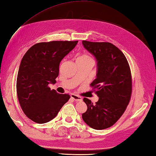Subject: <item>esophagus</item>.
Segmentation results:
<instances>
[{
    "label": "esophagus",
    "mask_w": 156,
    "mask_h": 156,
    "mask_svg": "<svg viewBox=\"0 0 156 156\" xmlns=\"http://www.w3.org/2000/svg\"><path fill=\"white\" fill-rule=\"evenodd\" d=\"M71 98H72L73 100H74L76 101H81L82 100H83V99H82L81 97H80V96H78L77 95H75V94L71 95Z\"/></svg>",
    "instance_id": "34e87169"
}]
</instances>
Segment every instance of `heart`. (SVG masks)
Returning <instances> with one entry per match:
<instances>
[{
  "label": "heart",
  "instance_id": "obj_1",
  "mask_svg": "<svg viewBox=\"0 0 156 156\" xmlns=\"http://www.w3.org/2000/svg\"><path fill=\"white\" fill-rule=\"evenodd\" d=\"M78 59H81V60H84V61H92V59L90 58V56H89L88 55H82L81 56L78 58Z\"/></svg>",
  "mask_w": 156,
  "mask_h": 156
}]
</instances>
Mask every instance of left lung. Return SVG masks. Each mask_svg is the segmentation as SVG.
I'll return each mask as SVG.
<instances>
[{"label":"left lung","instance_id":"left-lung-1","mask_svg":"<svg viewBox=\"0 0 156 156\" xmlns=\"http://www.w3.org/2000/svg\"><path fill=\"white\" fill-rule=\"evenodd\" d=\"M83 44L98 62L97 78L90 86L99 100L94 104L84 98L87 110L82 117L93 129H106L117 122L129 102L132 89L129 66L123 53L111 43L83 41Z\"/></svg>","mask_w":156,"mask_h":156}]
</instances>
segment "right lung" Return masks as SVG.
I'll return each mask as SVG.
<instances>
[{
	"label": "right lung",
	"mask_w": 156,
	"mask_h": 156,
	"mask_svg": "<svg viewBox=\"0 0 156 156\" xmlns=\"http://www.w3.org/2000/svg\"><path fill=\"white\" fill-rule=\"evenodd\" d=\"M78 41H52L33 45L22 58L17 76V95L28 118L37 123L53 119L70 98L51 90L55 84L59 65L74 48Z\"/></svg>",
	"instance_id": "right-lung-1"
}]
</instances>
